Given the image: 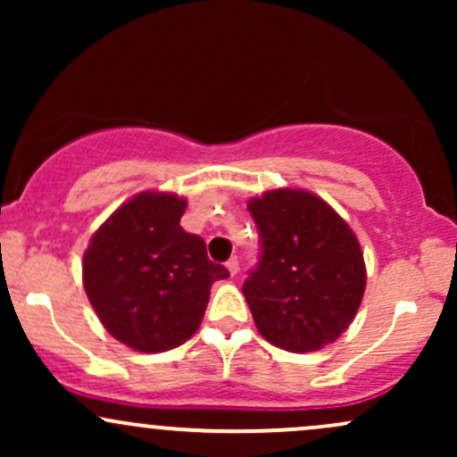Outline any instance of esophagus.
Returning <instances> with one entry per match:
<instances>
[{
	"label": "esophagus",
	"mask_w": 457,
	"mask_h": 457,
	"mask_svg": "<svg viewBox=\"0 0 457 457\" xmlns=\"http://www.w3.org/2000/svg\"><path fill=\"white\" fill-rule=\"evenodd\" d=\"M225 266H228V270H229V275H238V270H240V266H238V260H236V258H232V260H228V264H225Z\"/></svg>",
	"instance_id": "1"
}]
</instances>
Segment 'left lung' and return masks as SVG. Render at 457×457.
Here are the masks:
<instances>
[{
	"label": "left lung",
	"instance_id": "8db88e82",
	"mask_svg": "<svg viewBox=\"0 0 457 457\" xmlns=\"http://www.w3.org/2000/svg\"><path fill=\"white\" fill-rule=\"evenodd\" d=\"M262 255L243 295L260 335L281 350L316 353L348 328L365 292V262L350 225L303 188L251 197Z\"/></svg>",
	"mask_w": 457,
	"mask_h": 457
}]
</instances>
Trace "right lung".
I'll return each instance as SVG.
<instances>
[{
  "label": "right lung",
  "instance_id": "1",
  "mask_svg": "<svg viewBox=\"0 0 457 457\" xmlns=\"http://www.w3.org/2000/svg\"><path fill=\"white\" fill-rule=\"evenodd\" d=\"M187 199L144 191L96 229L83 253V286L103 327L137 353L178 348L202 324L225 266L180 228Z\"/></svg>",
  "mask_w": 457,
  "mask_h": 457
}]
</instances>
